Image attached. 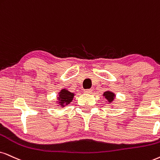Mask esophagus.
<instances>
[{"mask_svg": "<svg viewBox=\"0 0 160 160\" xmlns=\"http://www.w3.org/2000/svg\"><path fill=\"white\" fill-rule=\"evenodd\" d=\"M83 92L86 93V94H91V93L92 92V89H85Z\"/></svg>", "mask_w": 160, "mask_h": 160, "instance_id": "obj_1", "label": "esophagus"}]
</instances>
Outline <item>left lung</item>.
I'll return each mask as SVG.
<instances>
[{
	"mask_svg": "<svg viewBox=\"0 0 160 160\" xmlns=\"http://www.w3.org/2000/svg\"><path fill=\"white\" fill-rule=\"evenodd\" d=\"M102 96L104 97L105 99H106V102H107L108 104H112L113 102H114L115 99H116V94H115V93L111 92V91L109 90H107L103 94H102ZM112 108H113L112 105H111L110 106Z\"/></svg>",
	"mask_w": 160,
	"mask_h": 160,
	"instance_id": "1",
	"label": "left lung"
}]
</instances>
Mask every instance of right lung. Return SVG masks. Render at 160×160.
<instances>
[{
  "label": "right lung",
  "mask_w": 160,
  "mask_h": 160,
  "mask_svg": "<svg viewBox=\"0 0 160 160\" xmlns=\"http://www.w3.org/2000/svg\"><path fill=\"white\" fill-rule=\"evenodd\" d=\"M75 94L73 92H70L66 88H62L58 92V96L57 97V100L55 103L57 106L60 107L59 108H65L73 100Z\"/></svg>",
  "instance_id": "obj_1"
}]
</instances>
